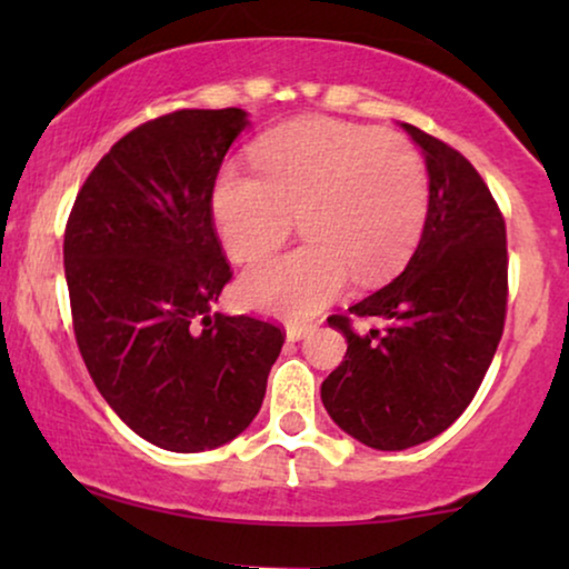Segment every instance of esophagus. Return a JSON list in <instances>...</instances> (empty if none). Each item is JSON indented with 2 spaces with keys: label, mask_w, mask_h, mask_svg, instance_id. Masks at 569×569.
<instances>
[{
  "label": "esophagus",
  "mask_w": 569,
  "mask_h": 569,
  "mask_svg": "<svg viewBox=\"0 0 569 569\" xmlns=\"http://www.w3.org/2000/svg\"><path fill=\"white\" fill-rule=\"evenodd\" d=\"M313 329H316V323H290L287 326V339L300 341V339H306Z\"/></svg>",
  "instance_id": "1"
}]
</instances>
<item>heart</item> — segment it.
<instances>
[{
  "label": "heart",
  "mask_w": 569,
  "mask_h": 569,
  "mask_svg": "<svg viewBox=\"0 0 569 569\" xmlns=\"http://www.w3.org/2000/svg\"><path fill=\"white\" fill-rule=\"evenodd\" d=\"M259 173L217 176L212 209L232 259L256 263L290 238L298 217L308 240L248 271L240 295L277 316H310L349 282L393 277L419 243L430 176L417 147L391 131L310 116L263 134Z\"/></svg>",
  "instance_id": "1"
}]
</instances>
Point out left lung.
Returning a JSON list of instances; mask_svg holds the SVG:
<instances>
[{"label": "left lung", "mask_w": 569, "mask_h": 569, "mask_svg": "<svg viewBox=\"0 0 569 569\" xmlns=\"http://www.w3.org/2000/svg\"><path fill=\"white\" fill-rule=\"evenodd\" d=\"M422 147L430 209L407 269L329 316L347 355L323 380L333 422L365 446L403 450L448 430L477 396L508 313V238L497 201L461 152L403 123ZM352 317H383L360 338Z\"/></svg>", "instance_id": "1"}]
</instances>
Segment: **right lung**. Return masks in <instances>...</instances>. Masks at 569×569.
<instances>
[{"instance_id": "add662e5", "label": "right lung", "mask_w": 569, "mask_h": 569, "mask_svg": "<svg viewBox=\"0 0 569 569\" xmlns=\"http://www.w3.org/2000/svg\"><path fill=\"white\" fill-rule=\"evenodd\" d=\"M240 108L139 123L77 193L64 230L74 339L116 415L176 453L217 448L259 415L282 326L212 313L232 279L212 193Z\"/></svg>"}]
</instances>
